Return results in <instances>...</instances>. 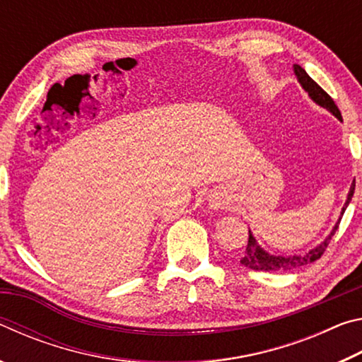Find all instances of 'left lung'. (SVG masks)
Returning <instances> with one entry per match:
<instances>
[{
	"instance_id": "8db88e82",
	"label": "left lung",
	"mask_w": 362,
	"mask_h": 362,
	"mask_svg": "<svg viewBox=\"0 0 362 362\" xmlns=\"http://www.w3.org/2000/svg\"><path fill=\"white\" fill-rule=\"evenodd\" d=\"M293 73H296V76L298 79V83L302 88L308 93V95L311 97V100L316 102L317 105L329 110L330 113H332L335 118H339L341 121V113L339 107L335 105V102L332 100V97H330L326 90H324L320 84L316 81H313L308 76V73H306L302 66L300 65H293ZM353 193H354V180L350 187V192H348V198L345 201V206H343L341 214L339 217V222L335 223V226L330 231V235L324 240L320 246H316L315 249H311L310 252H305L302 255H289V257H283V255H273V254H268L267 250H263L259 243L254 238L252 233L249 230V241H247V247H246V252H244L241 263L244 267H247L250 269H257V272H287V269H292V268H298V267H303V265H308V263H313L317 259H321V255L324 254V250H326L329 241L332 240L334 233L339 228V223L341 220L343 212L350 204V201L353 198Z\"/></svg>"
}]
</instances>
